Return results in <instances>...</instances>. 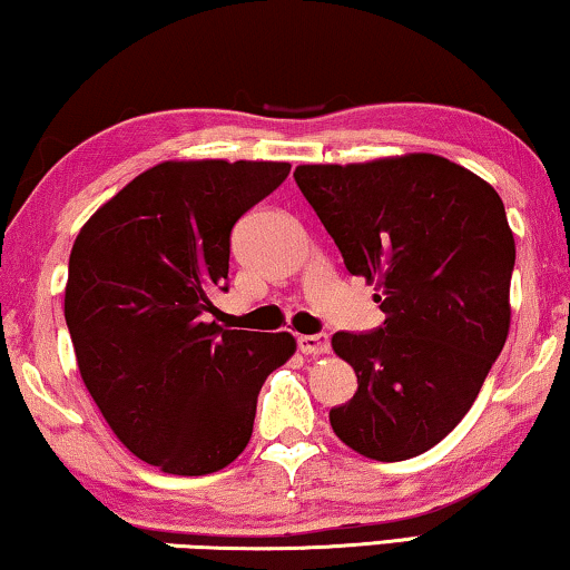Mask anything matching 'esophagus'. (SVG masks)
<instances>
[{"label": "esophagus", "instance_id": "esophagus-1", "mask_svg": "<svg viewBox=\"0 0 570 570\" xmlns=\"http://www.w3.org/2000/svg\"><path fill=\"white\" fill-rule=\"evenodd\" d=\"M298 350L303 355H326L330 353V334H301Z\"/></svg>", "mask_w": 570, "mask_h": 570}]
</instances>
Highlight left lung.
I'll return each instance as SVG.
<instances>
[{
    "instance_id": "left-lung-1",
    "label": "left lung",
    "mask_w": 570,
    "mask_h": 570,
    "mask_svg": "<svg viewBox=\"0 0 570 570\" xmlns=\"http://www.w3.org/2000/svg\"><path fill=\"white\" fill-rule=\"evenodd\" d=\"M293 176L350 275L376 283L386 316L332 337L357 376L353 400L330 410L334 433L376 462L423 454L470 412L509 337L517 244L503 202L431 153Z\"/></svg>"
}]
</instances>
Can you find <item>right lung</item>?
<instances>
[{"instance_id": "add662e5", "label": "right lung", "mask_w": 570, "mask_h": 570, "mask_svg": "<svg viewBox=\"0 0 570 570\" xmlns=\"http://www.w3.org/2000/svg\"><path fill=\"white\" fill-rule=\"evenodd\" d=\"M291 163L166 160L106 202L69 254L65 318L77 368L124 446L168 474L228 466L293 334L223 330L230 230Z\"/></svg>"}]
</instances>
